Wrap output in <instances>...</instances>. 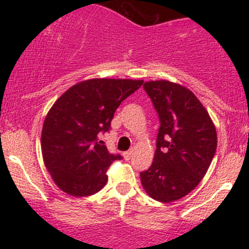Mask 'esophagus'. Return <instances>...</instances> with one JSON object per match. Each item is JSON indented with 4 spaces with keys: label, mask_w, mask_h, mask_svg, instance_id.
I'll use <instances>...</instances> for the list:
<instances>
[{
    "label": "esophagus",
    "mask_w": 249,
    "mask_h": 249,
    "mask_svg": "<svg viewBox=\"0 0 249 249\" xmlns=\"http://www.w3.org/2000/svg\"><path fill=\"white\" fill-rule=\"evenodd\" d=\"M132 154H133V150L127 151V152H125V153H124V158L126 159V160H130L131 157H132Z\"/></svg>",
    "instance_id": "esophagus-1"
}]
</instances>
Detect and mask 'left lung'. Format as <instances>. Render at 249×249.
I'll return each mask as SVG.
<instances>
[{
  "instance_id": "1",
  "label": "left lung",
  "mask_w": 249,
  "mask_h": 249,
  "mask_svg": "<svg viewBox=\"0 0 249 249\" xmlns=\"http://www.w3.org/2000/svg\"><path fill=\"white\" fill-rule=\"evenodd\" d=\"M160 126L153 162L141 172L151 198L172 202L187 196L206 174L216 151L212 119L192 91L167 81L146 82Z\"/></svg>"
}]
</instances>
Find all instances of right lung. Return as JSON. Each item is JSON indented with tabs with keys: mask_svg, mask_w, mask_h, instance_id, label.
I'll list each match as a JSON object with an SVG mask.
<instances>
[{
	"mask_svg": "<svg viewBox=\"0 0 249 249\" xmlns=\"http://www.w3.org/2000/svg\"><path fill=\"white\" fill-rule=\"evenodd\" d=\"M142 85L132 79H89L57 99L45 117L41 145L43 160L56 185L73 196L101 191L107 170L119 153L99 141L108 132L121 103Z\"/></svg>",
	"mask_w": 249,
	"mask_h": 249,
	"instance_id": "add662e5",
	"label": "right lung"
}]
</instances>
